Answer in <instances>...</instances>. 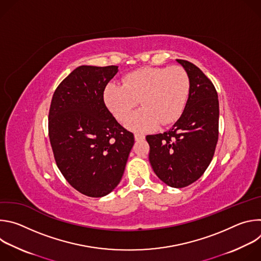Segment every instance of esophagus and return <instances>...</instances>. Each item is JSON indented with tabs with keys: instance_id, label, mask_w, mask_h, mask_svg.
Wrapping results in <instances>:
<instances>
[{
	"instance_id": "34e87169",
	"label": "esophagus",
	"mask_w": 261,
	"mask_h": 261,
	"mask_svg": "<svg viewBox=\"0 0 261 261\" xmlns=\"http://www.w3.org/2000/svg\"><path fill=\"white\" fill-rule=\"evenodd\" d=\"M134 138H135V141L143 140V139H144V135H142V134H139V133H136V134L134 135Z\"/></svg>"
}]
</instances>
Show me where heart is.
<instances>
[{"mask_svg":"<svg viewBox=\"0 0 261 261\" xmlns=\"http://www.w3.org/2000/svg\"><path fill=\"white\" fill-rule=\"evenodd\" d=\"M190 92V79L181 67L142 68L125 76L123 85L106 86L103 97L109 111L124 121L140 102L125 126L134 132L155 130L160 124L175 122L181 115Z\"/></svg>","mask_w":261,"mask_h":261,"instance_id":"b5f03b06","label":"heart"}]
</instances>
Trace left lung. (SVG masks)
<instances>
[{
    "mask_svg": "<svg viewBox=\"0 0 261 261\" xmlns=\"http://www.w3.org/2000/svg\"><path fill=\"white\" fill-rule=\"evenodd\" d=\"M190 79L182 114L166 132L147 135L150 163L157 176L172 188L197 180L210 165L218 141L219 100L213 83L194 64L176 60Z\"/></svg>",
    "mask_w": 261,
    "mask_h": 261,
    "instance_id": "8db88e82",
    "label": "left lung"
}]
</instances>
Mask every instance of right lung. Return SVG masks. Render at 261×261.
Returning a JSON list of instances; mask_svg holds the SVG:
<instances>
[{
	"mask_svg": "<svg viewBox=\"0 0 261 261\" xmlns=\"http://www.w3.org/2000/svg\"><path fill=\"white\" fill-rule=\"evenodd\" d=\"M118 66H80L57 88L48 133L57 165L74 189L103 197L120 184L134 144L105 105V87Z\"/></svg>",
	"mask_w": 261,
	"mask_h": 261,
	"instance_id": "right-lung-1",
	"label": "right lung"
}]
</instances>
